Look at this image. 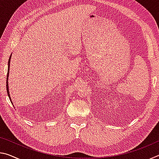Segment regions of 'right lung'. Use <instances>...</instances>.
<instances>
[{
  "instance_id": "1",
  "label": "right lung",
  "mask_w": 159,
  "mask_h": 159,
  "mask_svg": "<svg viewBox=\"0 0 159 159\" xmlns=\"http://www.w3.org/2000/svg\"><path fill=\"white\" fill-rule=\"evenodd\" d=\"M11 56L12 55L10 56V58H9V60H8V64H7V66H8V69H7V80H6V89H7V95L9 97V99L12 102V99L11 98H10V93H9V87H8V76H9V71H10V59H11Z\"/></svg>"
}]
</instances>
